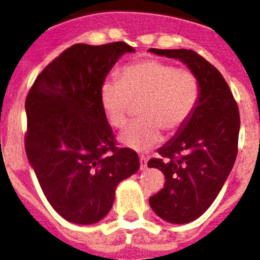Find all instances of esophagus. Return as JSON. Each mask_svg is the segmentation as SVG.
<instances>
[{
	"label": "esophagus",
	"instance_id": "34e87169",
	"mask_svg": "<svg viewBox=\"0 0 260 260\" xmlns=\"http://www.w3.org/2000/svg\"><path fill=\"white\" fill-rule=\"evenodd\" d=\"M140 162H141V170H145L147 168V158L141 155L140 157Z\"/></svg>",
	"mask_w": 260,
	"mask_h": 260
}]
</instances>
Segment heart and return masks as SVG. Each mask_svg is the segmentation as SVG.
<instances>
[{
  "label": "heart",
  "instance_id": "obj_1",
  "mask_svg": "<svg viewBox=\"0 0 260 260\" xmlns=\"http://www.w3.org/2000/svg\"><path fill=\"white\" fill-rule=\"evenodd\" d=\"M118 79L119 82L102 83L99 101L109 123L115 128L126 124L133 105H140L141 119L128 124L119 136V142L134 150L145 151L158 145L162 130H180L200 101L201 87L194 72L162 60L127 64Z\"/></svg>",
  "mask_w": 260,
  "mask_h": 260
}]
</instances>
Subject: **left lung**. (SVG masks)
Wrapping results in <instances>:
<instances>
[{"label": "left lung", "instance_id": "obj_1", "mask_svg": "<svg viewBox=\"0 0 260 260\" xmlns=\"http://www.w3.org/2000/svg\"><path fill=\"white\" fill-rule=\"evenodd\" d=\"M149 52L180 60L199 79L200 101L173 138L147 166L165 176V185L149 199L155 215L168 223L186 224L211 207L231 173L238 154L239 109L227 82L212 64L190 49Z\"/></svg>", "mask_w": 260, "mask_h": 260}]
</instances>
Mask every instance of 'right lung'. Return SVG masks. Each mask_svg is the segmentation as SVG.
Segmentation results:
<instances>
[{"label":"right lung","mask_w":260,"mask_h":260,"mask_svg":"<svg viewBox=\"0 0 260 260\" xmlns=\"http://www.w3.org/2000/svg\"><path fill=\"white\" fill-rule=\"evenodd\" d=\"M136 49L118 41L75 44L41 71L25 101V150L52 208L75 224H95L113 207L138 154L117 147L99 90L114 64Z\"/></svg>","instance_id":"add662e5"}]
</instances>
